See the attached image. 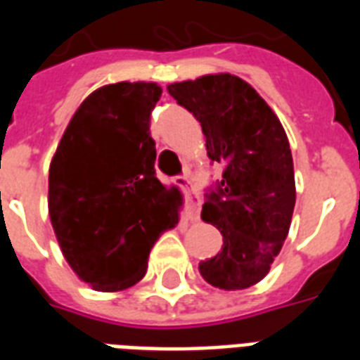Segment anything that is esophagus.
I'll return each instance as SVG.
<instances>
[{
	"label": "esophagus",
	"instance_id": "1",
	"mask_svg": "<svg viewBox=\"0 0 360 360\" xmlns=\"http://www.w3.org/2000/svg\"><path fill=\"white\" fill-rule=\"evenodd\" d=\"M175 185L181 186L185 192V216L186 220L195 221L198 220V212H200V201L198 198L190 194V179L188 177H175Z\"/></svg>",
	"mask_w": 360,
	"mask_h": 360
}]
</instances>
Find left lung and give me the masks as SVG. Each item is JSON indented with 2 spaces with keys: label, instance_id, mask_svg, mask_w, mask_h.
Here are the masks:
<instances>
[{
  "label": "left lung",
  "instance_id": "8db88e82",
  "mask_svg": "<svg viewBox=\"0 0 360 360\" xmlns=\"http://www.w3.org/2000/svg\"><path fill=\"white\" fill-rule=\"evenodd\" d=\"M168 94L194 114L207 155L224 165L201 218L224 236L200 274L221 290H244L264 279L283 248L296 205L290 144L277 114L244 79L201 75L168 84Z\"/></svg>",
  "mask_w": 360,
  "mask_h": 360
}]
</instances>
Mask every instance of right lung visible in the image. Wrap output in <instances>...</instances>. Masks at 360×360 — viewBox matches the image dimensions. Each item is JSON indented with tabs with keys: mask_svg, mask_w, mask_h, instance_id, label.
I'll return each mask as SVG.
<instances>
[{
	"mask_svg": "<svg viewBox=\"0 0 360 360\" xmlns=\"http://www.w3.org/2000/svg\"><path fill=\"white\" fill-rule=\"evenodd\" d=\"M160 94L159 84L144 81L94 90L49 165L48 209L58 246L94 290L136 285L157 238L179 221L177 188L155 175L150 114Z\"/></svg>",
	"mask_w": 360,
	"mask_h": 360,
	"instance_id": "right-lung-1",
	"label": "right lung"
}]
</instances>
